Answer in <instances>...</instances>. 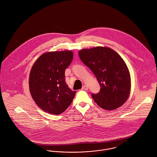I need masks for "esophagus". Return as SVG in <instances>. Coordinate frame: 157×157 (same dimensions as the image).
<instances>
[{
	"label": "esophagus",
	"mask_w": 157,
	"mask_h": 157,
	"mask_svg": "<svg viewBox=\"0 0 157 157\" xmlns=\"http://www.w3.org/2000/svg\"><path fill=\"white\" fill-rule=\"evenodd\" d=\"M82 89L83 90H85V91H86V90H88V86H86V85H84L83 86H82Z\"/></svg>",
	"instance_id": "esophagus-1"
}]
</instances>
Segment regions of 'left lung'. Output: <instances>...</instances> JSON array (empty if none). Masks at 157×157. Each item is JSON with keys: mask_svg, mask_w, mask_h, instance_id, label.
Returning <instances> with one entry per match:
<instances>
[{"mask_svg": "<svg viewBox=\"0 0 157 157\" xmlns=\"http://www.w3.org/2000/svg\"><path fill=\"white\" fill-rule=\"evenodd\" d=\"M78 54L100 86L98 93L92 94L97 105L110 110L124 105L130 94L131 78L121 56L112 49L103 47L83 49Z\"/></svg>", "mask_w": 157, "mask_h": 157, "instance_id": "left-lung-1", "label": "left lung"}]
</instances>
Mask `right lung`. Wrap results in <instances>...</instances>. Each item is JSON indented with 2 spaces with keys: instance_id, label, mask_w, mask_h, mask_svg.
<instances>
[{
  "instance_id": "obj_1",
  "label": "right lung",
  "mask_w": 157,
  "mask_h": 157,
  "mask_svg": "<svg viewBox=\"0 0 157 157\" xmlns=\"http://www.w3.org/2000/svg\"><path fill=\"white\" fill-rule=\"evenodd\" d=\"M72 51H52L41 55L32 67L29 90L36 105L53 115L63 113L70 106L76 91L65 81V69L73 60Z\"/></svg>"
}]
</instances>
